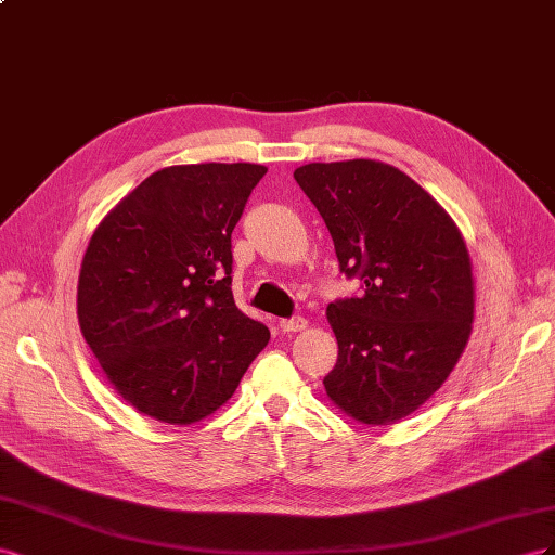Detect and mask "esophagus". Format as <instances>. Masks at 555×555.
I'll return each instance as SVG.
<instances>
[{"label":"esophagus","mask_w":555,"mask_h":555,"mask_svg":"<svg viewBox=\"0 0 555 555\" xmlns=\"http://www.w3.org/2000/svg\"><path fill=\"white\" fill-rule=\"evenodd\" d=\"M279 327L283 332H302L307 327V319H302V315H293V319L279 321Z\"/></svg>","instance_id":"34e87169"}]
</instances>
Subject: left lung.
<instances>
[{"label": "left lung", "instance_id": "8db88e82", "mask_svg": "<svg viewBox=\"0 0 555 555\" xmlns=\"http://www.w3.org/2000/svg\"><path fill=\"white\" fill-rule=\"evenodd\" d=\"M295 181L330 230L360 297L327 307L339 356L327 398L365 425H390L430 400L463 356L474 321L472 262L441 204L398 167L311 163Z\"/></svg>", "mask_w": 555, "mask_h": 555}]
</instances>
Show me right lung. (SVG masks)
<instances>
[{
	"mask_svg": "<svg viewBox=\"0 0 555 555\" xmlns=\"http://www.w3.org/2000/svg\"><path fill=\"white\" fill-rule=\"evenodd\" d=\"M267 167L173 165L151 173L92 232L78 325L120 398L169 425L211 416L269 330L236 309L232 230Z\"/></svg>",
	"mask_w": 555,
	"mask_h": 555,
	"instance_id": "add662e5",
	"label": "right lung"
}]
</instances>
